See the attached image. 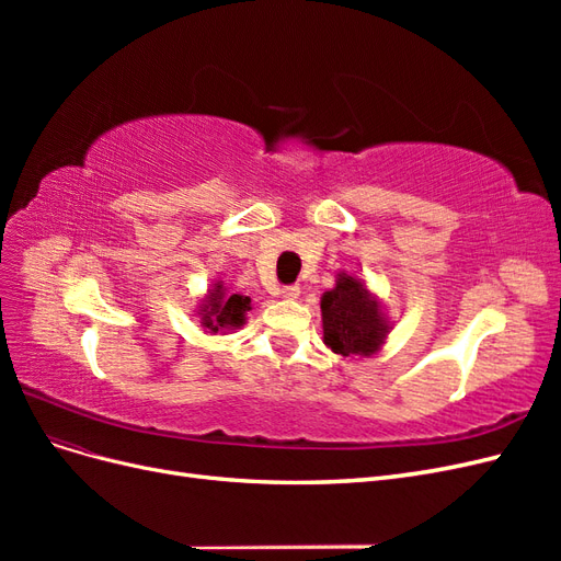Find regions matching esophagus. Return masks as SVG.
Returning <instances> with one entry per match:
<instances>
[{
  "instance_id": "obj_1",
  "label": "esophagus",
  "mask_w": 561,
  "mask_h": 561,
  "mask_svg": "<svg viewBox=\"0 0 561 561\" xmlns=\"http://www.w3.org/2000/svg\"><path fill=\"white\" fill-rule=\"evenodd\" d=\"M280 295H283L285 299H297V297H299V285H283Z\"/></svg>"
}]
</instances>
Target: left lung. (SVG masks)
Segmentation results:
<instances>
[{"label": "left lung", "instance_id": "1", "mask_svg": "<svg viewBox=\"0 0 561 561\" xmlns=\"http://www.w3.org/2000/svg\"><path fill=\"white\" fill-rule=\"evenodd\" d=\"M322 332L325 344L342 355L375 353L386 334L379 304L371 301L360 280L346 274L336 280V287L322 295Z\"/></svg>", "mask_w": 561, "mask_h": 561}]
</instances>
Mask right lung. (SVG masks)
Returning a JSON list of instances; mask_svg holds the SVG:
<instances>
[{
    "label": "right lung",
    "instance_id": "obj_1",
    "mask_svg": "<svg viewBox=\"0 0 561 561\" xmlns=\"http://www.w3.org/2000/svg\"><path fill=\"white\" fill-rule=\"evenodd\" d=\"M245 311H250V297L243 295H227L222 287H215L208 297V304L203 307V325L213 332L239 328L245 322Z\"/></svg>",
    "mask_w": 561,
    "mask_h": 561
}]
</instances>
